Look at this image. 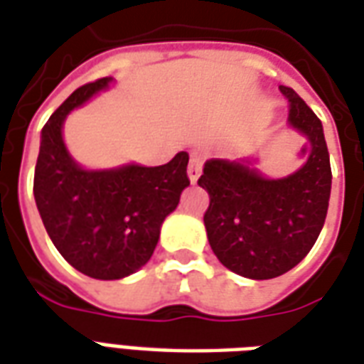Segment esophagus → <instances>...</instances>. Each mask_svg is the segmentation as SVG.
Segmentation results:
<instances>
[{
	"instance_id": "obj_1",
	"label": "esophagus",
	"mask_w": 364,
	"mask_h": 364,
	"mask_svg": "<svg viewBox=\"0 0 364 364\" xmlns=\"http://www.w3.org/2000/svg\"><path fill=\"white\" fill-rule=\"evenodd\" d=\"M201 164H203V161H201L200 156L193 155L192 159H190V166H188V176H190V182H192V184H196V182H198V178L201 176Z\"/></svg>"
}]
</instances>
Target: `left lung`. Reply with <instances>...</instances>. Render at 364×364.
<instances>
[{"instance_id": "1", "label": "left lung", "mask_w": 364, "mask_h": 364, "mask_svg": "<svg viewBox=\"0 0 364 364\" xmlns=\"http://www.w3.org/2000/svg\"><path fill=\"white\" fill-rule=\"evenodd\" d=\"M289 124L312 145L306 164L279 180L264 178L246 163L209 159L198 184L208 190L203 215L215 256L248 279H273L301 262L316 242L328 215L331 166L322 122L291 87Z\"/></svg>"}]
</instances>
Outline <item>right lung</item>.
I'll use <instances>...</instances> for the list:
<instances>
[{"label":"right lung","instance_id":"obj_1","mask_svg":"<svg viewBox=\"0 0 364 364\" xmlns=\"http://www.w3.org/2000/svg\"><path fill=\"white\" fill-rule=\"evenodd\" d=\"M112 77L79 87L42 127L34 168V200L48 237L77 272L92 279H122L153 256L161 225L180 201L190 178L188 153L161 166L127 164L85 171L62 139L65 116L102 91Z\"/></svg>","mask_w":364,"mask_h":364}]
</instances>
